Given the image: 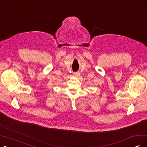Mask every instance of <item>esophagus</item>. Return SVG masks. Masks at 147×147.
I'll return each instance as SVG.
<instances>
[{"label":"esophagus","instance_id":"esophagus-1","mask_svg":"<svg viewBox=\"0 0 147 147\" xmlns=\"http://www.w3.org/2000/svg\"><path fill=\"white\" fill-rule=\"evenodd\" d=\"M79 76H80V73H79V72H76V73H74V76H75V77H79Z\"/></svg>","mask_w":147,"mask_h":147}]
</instances>
